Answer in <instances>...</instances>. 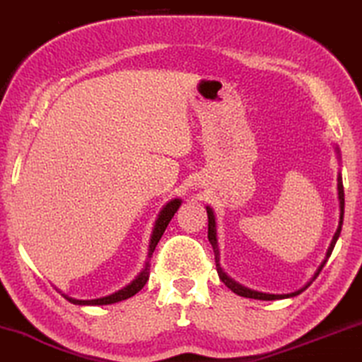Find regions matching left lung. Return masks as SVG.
Segmentation results:
<instances>
[{
	"instance_id": "1",
	"label": "left lung",
	"mask_w": 362,
	"mask_h": 362,
	"mask_svg": "<svg viewBox=\"0 0 362 362\" xmlns=\"http://www.w3.org/2000/svg\"><path fill=\"white\" fill-rule=\"evenodd\" d=\"M337 189H339V202H341V221H339V228H337V231H336V235H334V238H332V243H331V247H329V250H327V257H325V260L322 262V265L319 267V270H317V274H315V276H317L319 274H320V270L324 269V265H325V262H327V258L331 257V253H332V250H334V247H336V242H337V238H339V235H341V228H342V220H344V186H342V177L339 176L337 177ZM206 213H208V240H209V243H211V247H213V252H215V262H216V270H218V275H220V279H221V282L226 285V287H228L231 292H235L236 296H240V297H247V298H257V300H276V298H285V297H296V296H298V293L300 292H304V290L309 287V285H307V287H304V288H300V290H297V292H293V293H287V296H270V293H262V292H253V290H250V288H245V287H242V285H238L236 282H233V280L230 279L228 275L225 274V272L221 270V267H220V250H218V240H216V223H215V215H213V211H211V208H206ZM314 276V279H315Z\"/></svg>"
}]
</instances>
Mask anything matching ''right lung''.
Instances as JSON below:
<instances>
[{
    "mask_svg": "<svg viewBox=\"0 0 362 362\" xmlns=\"http://www.w3.org/2000/svg\"><path fill=\"white\" fill-rule=\"evenodd\" d=\"M181 202L180 199H173V202H169L166 206L163 208V211H160V215L158 218V221H156V226H154V231H153V236H151V243H149V257L153 255L154 250H156V245L160 240V236H163L164 230L168 228L169 221H171V218L174 216V213L177 211V208H180ZM149 267L151 263L147 262L144 270L141 272L139 276H137L136 280L131 285H127V287H124L122 290H119V292L112 293V296L109 297H104V298H95V300H75V298H69L72 304H78V305H107V304H115V302H120V300H126V298L136 296L139 290L144 287L147 280H149Z\"/></svg>",
    "mask_w": 362,
    "mask_h": 362,
    "instance_id": "1",
    "label": "right lung"
}]
</instances>
